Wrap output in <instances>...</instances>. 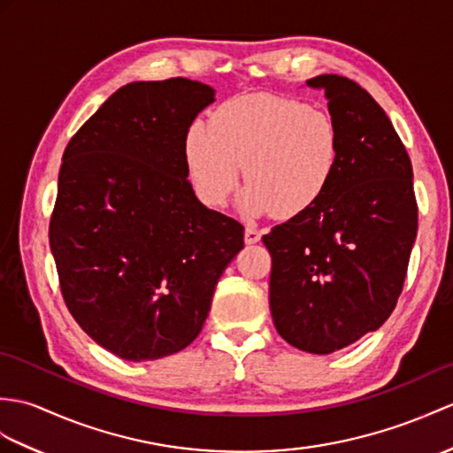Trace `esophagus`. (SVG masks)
<instances>
[{
    "label": "esophagus",
    "mask_w": 453,
    "mask_h": 453,
    "mask_svg": "<svg viewBox=\"0 0 453 453\" xmlns=\"http://www.w3.org/2000/svg\"><path fill=\"white\" fill-rule=\"evenodd\" d=\"M258 241H260V231L257 229V227H247L245 229V243H258Z\"/></svg>",
    "instance_id": "esophagus-1"
}]
</instances>
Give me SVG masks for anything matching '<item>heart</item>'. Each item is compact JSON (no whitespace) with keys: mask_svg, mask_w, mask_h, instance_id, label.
<instances>
[{"mask_svg":"<svg viewBox=\"0 0 453 453\" xmlns=\"http://www.w3.org/2000/svg\"><path fill=\"white\" fill-rule=\"evenodd\" d=\"M343 162L338 119L297 98L247 94L231 98L185 134V164L206 206H224L239 185L249 218L276 212L291 219L309 212L330 191Z\"/></svg>","mask_w":453,"mask_h":453,"instance_id":"1","label":"heart"}]
</instances>
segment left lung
Returning <instances> with one entry per match:
<instances>
[{
  "instance_id": "obj_1",
  "label": "left lung",
  "mask_w": 453,
  "mask_h": 453,
  "mask_svg": "<svg viewBox=\"0 0 453 453\" xmlns=\"http://www.w3.org/2000/svg\"><path fill=\"white\" fill-rule=\"evenodd\" d=\"M343 133L330 191L262 237L270 311L283 340L326 355L380 328L402 296L417 237L413 165L392 121L355 81L319 75Z\"/></svg>"
}]
</instances>
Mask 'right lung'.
<instances>
[{"instance_id":"add662e5","label":"right lung","mask_w":453,"mask_h":453,"mask_svg":"<svg viewBox=\"0 0 453 453\" xmlns=\"http://www.w3.org/2000/svg\"><path fill=\"white\" fill-rule=\"evenodd\" d=\"M214 102L188 79L121 87L71 136L50 218L63 301L104 349L154 361L203 330L243 226L195 196L185 134Z\"/></svg>"}]
</instances>
